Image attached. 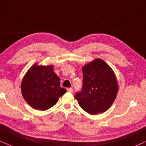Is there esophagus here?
I'll use <instances>...</instances> for the list:
<instances>
[{"label":"esophagus","mask_w":146,"mask_h":146,"mask_svg":"<svg viewBox=\"0 0 146 146\" xmlns=\"http://www.w3.org/2000/svg\"><path fill=\"white\" fill-rule=\"evenodd\" d=\"M67 91L68 92H70V93H72L73 92V89L71 88H69L67 89Z\"/></svg>","instance_id":"34e87169"}]
</instances>
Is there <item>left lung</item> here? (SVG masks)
<instances>
[{
  "instance_id": "1",
  "label": "left lung",
  "mask_w": 146,
  "mask_h": 146,
  "mask_svg": "<svg viewBox=\"0 0 146 146\" xmlns=\"http://www.w3.org/2000/svg\"><path fill=\"white\" fill-rule=\"evenodd\" d=\"M82 72V90L75 96L80 106L92 115L107 111L118 92L113 70L103 60L96 58L84 66Z\"/></svg>"
}]
</instances>
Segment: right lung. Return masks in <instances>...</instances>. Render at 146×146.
Masks as SVG:
<instances>
[{"label":"right lung","instance_id":"obj_1","mask_svg":"<svg viewBox=\"0 0 146 146\" xmlns=\"http://www.w3.org/2000/svg\"><path fill=\"white\" fill-rule=\"evenodd\" d=\"M54 66L35 64L25 74L21 83L24 99L34 109L46 110L54 106L66 90L60 87Z\"/></svg>","mask_w":146,"mask_h":146}]
</instances>
